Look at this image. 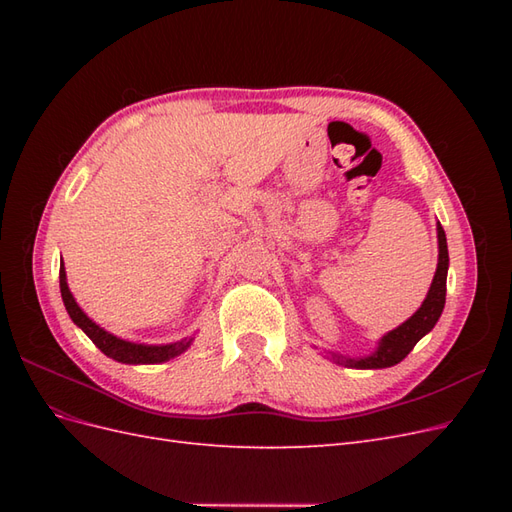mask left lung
Here are the masks:
<instances>
[{"instance_id":"left-lung-1","label":"left lung","mask_w":512,"mask_h":512,"mask_svg":"<svg viewBox=\"0 0 512 512\" xmlns=\"http://www.w3.org/2000/svg\"><path fill=\"white\" fill-rule=\"evenodd\" d=\"M438 269L433 275V282L429 286L427 297L423 305L416 309V312L404 322L399 324L397 329L386 333L374 354L361 356V359H346L342 354H331L333 361L346 367L356 369H382V367H393L399 361H404L410 354V350L418 344V339L425 337L433 327H436L438 318L442 316L444 301H446V273H448V247H446V235L444 228L438 222Z\"/></svg>"}]
</instances>
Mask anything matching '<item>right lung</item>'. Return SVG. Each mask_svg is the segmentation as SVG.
Returning <instances> with one entry per match:
<instances>
[{
  "instance_id": "right-lung-1",
  "label": "right lung",
  "mask_w": 512,
  "mask_h": 512,
  "mask_svg": "<svg viewBox=\"0 0 512 512\" xmlns=\"http://www.w3.org/2000/svg\"><path fill=\"white\" fill-rule=\"evenodd\" d=\"M59 290H61V299H64V305L68 309V314L76 327L83 329V333L94 342L106 356H111L117 363H126V365H151V363H164L175 359L181 352H185L192 344V337L181 339V342L175 344H166V346H147V344H134L126 342V339L115 337L113 333L104 331L100 324L91 320L79 303L74 301L72 292L66 282V267L64 260L59 262Z\"/></svg>"
}]
</instances>
